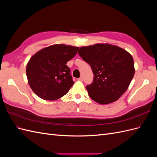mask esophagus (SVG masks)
I'll list each match as a JSON object with an SVG mask.
<instances>
[{
	"label": "esophagus",
	"mask_w": 157,
	"mask_h": 157,
	"mask_svg": "<svg viewBox=\"0 0 157 157\" xmlns=\"http://www.w3.org/2000/svg\"><path fill=\"white\" fill-rule=\"evenodd\" d=\"M78 80H79V81H83V77H80L79 78H78Z\"/></svg>",
	"instance_id": "1"
}]
</instances>
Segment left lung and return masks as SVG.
<instances>
[{"label": "left lung", "instance_id": "obj_1", "mask_svg": "<svg viewBox=\"0 0 157 157\" xmlns=\"http://www.w3.org/2000/svg\"><path fill=\"white\" fill-rule=\"evenodd\" d=\"M78 53L91 66L94 75L93 82L86 86L90 98L102 105L119 99L127 90L135 73L131 54L109 44L82 46Z\"/></svg>", "mask_w": 157, "mask_h": 157}]
</instances>
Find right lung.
<instances>
[{"label":"right lung","mask_w":157,"mask_h":157,"mask_svg":"<svg viewBox=\"0 0 157 157\" xmlns=\"http://www.w3.org/2000/svg\"><path fill=\"white\" fill-rule=\"evenodd\" d=\"M78 47L54 44L39 50L28 61L27 77L31 88L45 100H56L67 94L74 84L66 65Z\"/></svg>","instance_id":"1"}]
</instances>
